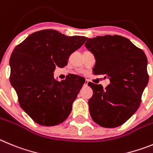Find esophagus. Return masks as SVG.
Wrapping results in <instances>:
<instances>
[{
	"mask_svg": "<svg viewBox=\"0 0 153 153\" xmlns=\"http://www.w3.org/2000/svg\"><path fill=\"white\" fill-rule=\"evenodd\" d=\"M88 81H85V86H87V85H88Z\"/></svg>",
	"mask_w": 153,
	"mask_h": 153,
	"instance_id": "obj_1",
	"label": "esophagus"
}]
</instances>
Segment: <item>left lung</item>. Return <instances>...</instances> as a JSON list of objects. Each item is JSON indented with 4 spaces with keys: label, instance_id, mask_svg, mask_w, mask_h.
Masks as SVG:
<instances>
[{
    "label": "left lung",
    "instance_id": "1",
    "mask_svg": "<svg viewBox=\"0 0 153 153\" xmlns=\"http://www.w3.org/2000/svg\"><path fill=\"white\" fill-rule=\"evenodd\" d=\"M86 41L85 46L96 60L94 74L104 75L111 82L105 89L101 85L88 84L93 90L88 100L91 117L103 127H117L140 107L149 82L146 56L121 36H96Z\"/></svg>",
    "mask_w": 153,
    "mask_h": 153
}]
</instances>
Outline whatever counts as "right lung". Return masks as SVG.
<instances>
[{
  "label": "right lung",
  "mask_w": 153,
  "mask_h": 153,
  "mask_svg": "<svg viewBox=\"0 0 153 153\" xmlns=\"http://www.w3.org/2000/svg\"><path fill=\"white\" fill-rule=\"evenodd\" d=\"M86 39L44 30L30 34L13 49L10 82L21 108L38 124L56 126L71 113L85 80L74 75L58 82L53 75L56 67L65 66Z\"/></svg>",
  "instance_id": "add662e5"
}]
</instances>
